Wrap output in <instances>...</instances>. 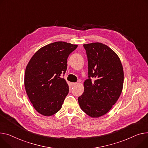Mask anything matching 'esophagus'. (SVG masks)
<instances>
[{
  "mask_svg": "<svg viewBox=\"0 0 148 148\" xmlns=\"http://www.w3.org/2000/svg\"><path fill=\"white\" fill-rule=\"evenodd\" d=\"M71 86H74L76 85V84H77V83H71Z\"/></svg>",
  "mask_w": 148,
  "mask_h": 148,
  "instance_id": "esophagus-1",
  "label": "esophagus"
}]
</instances>
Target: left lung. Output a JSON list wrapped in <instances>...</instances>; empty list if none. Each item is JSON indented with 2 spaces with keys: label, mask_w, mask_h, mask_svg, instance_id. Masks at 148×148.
Wrapping results in <instances>:
<instances>
[{
  "label": "left lung",
  "mask_w": 148,
  "mask_h": 148,
  "mask_svg": "<svg viewBox=\"0 0 148 148\" xmlns=\"http://www.w3.org/2000/svg\"><path fill=\"white\" fill-rule=\"evenodd\" d=\"M83 46L87 56L88 78L84 82V92L78 101L87 115L98 118L109 112L120 97L123 68L119 56L108 46L99 42Z\"/></svg>",
  "instance_id": "left-lung-1"
}]
</instances>
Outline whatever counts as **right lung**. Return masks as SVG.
<instances>
[{
  "instance_id": "1",
  "label": "right lung",
  "mask_w": 148,
  "mask_h": 148,
  "mask_svg": "<svg viewBox=\"0 0 148 148\" xmlns=\"http://www.w3.org/2000/svg\"><path fill=\"white\" fill-rule=\"evenodd\" d=\"M65 42H56L38 50L28 62L24 75L27 95L34 109L44 116H51L61 109L69 92L62 73L67 68V58L77 47Z\"/></svg>"
}]
</instances>
